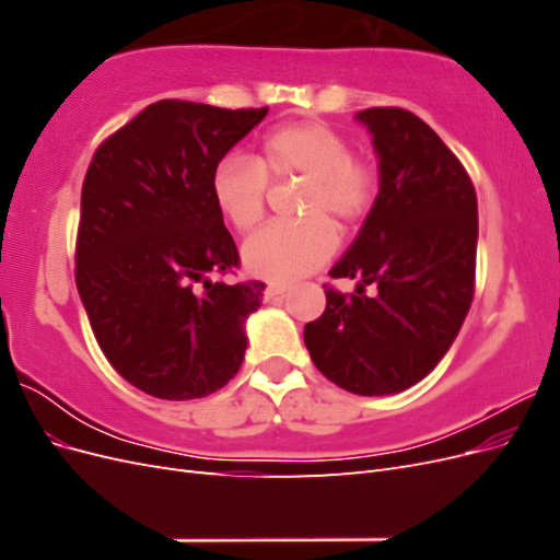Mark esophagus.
<instances>
[{
	"instance_id": "1",
	"label": "esophagus",
	"mask_w": 560,
	"mask_h": 560,
	"mask_svg": "<svg viewBox=\"0 0 560 560\" xmlns=\"http://www.w3.org/2000/svg\"><path fill=\"white\" fill-rule=\"evenodd\" d=\"M287 292H290V287L287 284H268L266 292H264V299L270 301V299H278V296H284Z\"/></svg>"
}]
</instances>
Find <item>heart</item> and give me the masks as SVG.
<instances>
[{"instance_id":"heart-1","label":"heart","mask_w":560,"mask_h":560,"mask_svg":"<svg viewBox=\"0 0 560 560\" xmlns=\"http://www.w3.org/2000/svg\"><path fill=\"white\" fill-rule=\"evenodd\" d=\"M303 179L299 210L303 222L270 224L247 238L243 261L252 276L276 284L313 273L336 252L338 224L350 226L374 206L378 175L366 159L354 156L350 140L325 121H292L268 130L254 159L224 156L210 175L217 212L235 231H249L266 212L268 182Z\"/></svg>"}]
</instances>
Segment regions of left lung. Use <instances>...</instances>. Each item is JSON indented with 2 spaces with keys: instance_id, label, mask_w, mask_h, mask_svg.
<instances>
[{
  "instance_id": "8db88e82",
  "label": "left lung",
  "mask_w": 560,
  "mask_h": 560,
  "mask_svg": "<svg viewBox=\"0 0 560 560\" xmlns=\"http://www.w3.org/2000/svg\"><path fill=\"white\" fill-rule=\"evenodd\" d=\"M378 154V196L358 238L329 270L371 298L325 290L327 308L303 329L313 364L362 397L395 395L442 362L474 296L477 191L453 151L399 107L360 112ZM327 287V284H325Z\"/></svg>"
}]
</instances>
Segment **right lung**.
Instances as JSON below:
<instances>
[{
    "mask_svg": "<svg viewBox=\"0 0 560 560\" xmlns=\"http://www.w3.org/2000/svg\"><path fill=\"white\" fill-rule=\"evenodd\" d=\"M266 114L161 100L93 154L77 290L109 364L151 397H208L245 360V319L261 306L264 282L214 280L241 257L210 175Z\"/></svg>",
    "mask_w": 560,
    "mask_h": 560,
    "instance_id": "1",
    "label": "right lung"
}]
</instances>
